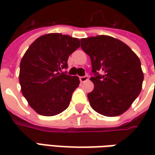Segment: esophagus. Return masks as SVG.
Here are the masks:
<instances>
[{"label":"esophagus","instance_id":"34e87169","mask_svg":"<svg viewBox=\"0 0 155 155\" xmlns=\"http://www.w3.org/2000/svg\"><path fill=\"white\" fill-rule=\"evenodd\" d=\"M89 79V77L88 76H83V77H79V80H80L81 83H84Z\"/></svg>","mask_w":155,"mask_h":155}]
</instances>
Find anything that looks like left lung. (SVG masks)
Wrapping results in <instances>:
<instances>
[{"label": "left lung", "instance_id": "left-lung-1", "mask_svg": "<svg viewBox=\"0 0 155 155\" xmlns=\"http://www.w3.org/2000/svg\"><path fill=\"white\" fill-rule=\"evenodd\" d=\"M80 41L92 65L94 89L88 93L91 108L105 116L122 115L141 91L144 75L139 58L125 43L110 36Z\"/></svg>", "mask_w": 155, "mask_h": 155}]
</instances>
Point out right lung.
Returning <instances> with one entry per match:
<instances>
[{"mask_svg": "<svg viewBox=\"0 0 155 155\" xmlns=\"http://www.w3.org/2000/svg\"><path fill=\"white\" fill-rule=\"evenodd\" d=\"M79 46L77 38L48 33L34 40L21 58V92L39 115L56 116L68 108L80 81L61 71L68 67L69 56Z\"/></svg>", "mask_w": 155, "mask_h": 155, "instance_id": "1", "label": "right lung"}]
</instances>
